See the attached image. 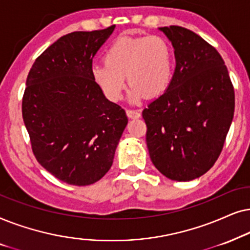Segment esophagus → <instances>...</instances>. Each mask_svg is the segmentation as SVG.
Segmentation results:
<instances>
[{
  "mask_svg": "<svg viewBox=\"0 0 250 250\" xmlns=\"http://www.w3.org/2000/svg\"><path fill=\"white\" fill-rule=\"evenodd\" d=\"M125 112H127L128 118H130V119H138V118H141V112L136 111V109L128 108Z\"/></svg>",
  "mask_w": 250,
  "mask_h": 250,
  "instance_id": "esophagus-1",
  "label": "esophagus"
}]
</instances>
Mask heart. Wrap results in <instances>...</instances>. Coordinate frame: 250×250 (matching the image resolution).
<instances>
[{
    "mask_svg": "<svg viewBox=\"0 0 250 250\" xmlns=\"http://www.w3.org/2000/svg\"><path fill=\"white\" fill-rule=\"evenodd\" d=\"M174 74V53L161 36H122L105 53V62L91 66V76L104 95L119 101L129 85V99L137 103L156 97L167 90Z\"/></svg>",
    "mask_w": 250,
    "mask_h": 250,
    "instance_id": "obj_1",
    "label": "heart"
}]
</instances>
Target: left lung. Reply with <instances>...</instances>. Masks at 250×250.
<instances>
[{
	"label": "left lung",
	"instance_id": "8db88e82",
	"mask_svg": "<svg viewBox=\"0 0 250 250\" xmlns=\"http://www.w3.org/2000/svg\"><path fill=\"white\" fill-rule=\"evenodd\" d=\"M174 46L168 89L143 111L146 144L155 168L188 182L221 154L234 114V90L224 61L201 36L181 26L159 27Z\"/></svg>",
	"mask_w": 250,
	"mask_h": 250
}]
</instances>
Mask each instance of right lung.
<instances>
[{
	"instance_id": "right-lung-1",
	"label": "right lung",
	"mask_w": 250,
	"mask_h": 250,
	"mask_svg": "<svg viewBox=\"0 0 250 250\" xmlns=\"http://www.w3.org/2000/svg\"><path fill=\"white\" fill-rule=\"evenodd\" d=\"M115 26L73 32L39 56L26 80L22 119L36 160L71 185L99 181L112 167L128 123L91 76L92 59Z\"/></svg>"
}]
</instances>
